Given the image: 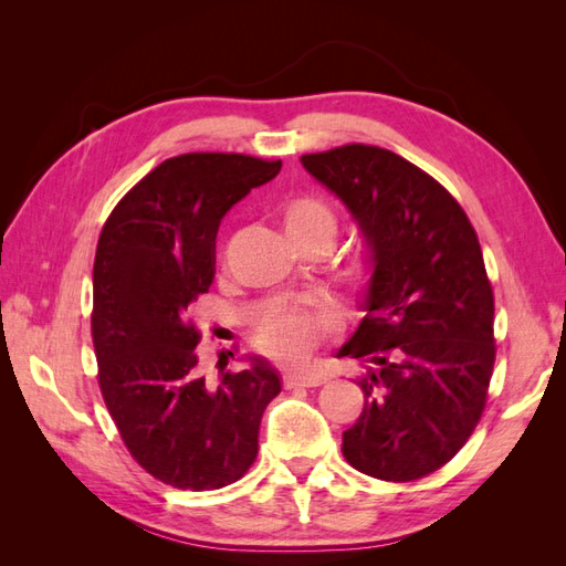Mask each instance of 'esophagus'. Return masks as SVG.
<instances>
[{"label": "esophagus", "instance_id": "esophagus-1", "mask_svg": "<svg viewBox=\"0 0 566 566\" xmlns=\"http://www.w3.org/2000/svg\"><path fill=\"white\" fill-rule=\"evenodd\" d=\"M325 380V375L323 373H318V370H314V373H287L285 378H283V385L287 387V389H295V387H318V385H323Z\"/></svg>", "mask_w": 566, "mask_h": 566}]
</instances>
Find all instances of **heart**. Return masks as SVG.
<instances>
[{"label":"heart","instance_id":"obj_1","mask_svg":"<svg viewBox=\"0 0 566 566\" xmlns=\"http://www.w3.org/2000/svg\"><path fill=\"white\" fill-rule=\"evenodd\" d=\"M283 231L287 241H310L323 252H331L337 238V219L328 205L314 198L290 202L283 212ZM370 276L366 256H358L345 269L352 290H361ZM335 328L333 314L302 306H276L260 325V345L281 364H304L318 342Z\"/></svg>","mask_w":566,"mask_h":566}]
</instances>
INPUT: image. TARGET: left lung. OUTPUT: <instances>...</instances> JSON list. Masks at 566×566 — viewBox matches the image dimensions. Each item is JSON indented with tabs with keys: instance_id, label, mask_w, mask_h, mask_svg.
Segmentation results:
<instances>
[{
	"instance_id": "left-lung-1",
	"label": "left lung",
	"mask_w": 566,
	"mask_h": 566,
	"mask_svg": "<svg viewBox=\"0 0 566 566\" xmlns=\"http://www.w3.org/2000/svg\"><path fill=\"white\" fill-rule=\"evenodd\" d=\"M366 243L364 312L337 356L358 358L364 413L342 434L358 472L413 482L465 447L486 403L495 345L482 248L455 198L420 167L349 144L300 158Z\"/></svg>"
}]
</instances>
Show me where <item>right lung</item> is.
Listing matches in <instances>:
<instances>
[{"mask_svg":"<svg viewBox=\"0 0 566 566\" xmlns=\"http://www.w3.org/2000/svg\"><path fill=\"white\" fill-rule=\"evenodd\" d=\"M279 172L281 160L238 153L169 158L115 205L98 238L92 335L101 394L134 460L175 489L238 482L281 391L279 370L256 354L243 370L205 380L200 335L188 323V306L214 279L221 219Z\"/></svg>","mask_w":566,"mask_h":566,"instance_id":"right-lung-1","label":"right lung"}]
</instances>
